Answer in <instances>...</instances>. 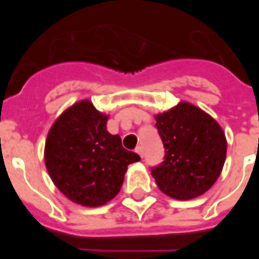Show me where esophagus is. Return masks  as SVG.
<instances>
[{"mask_svg": "<svg viewBox=\"0 0 259 259\" xmlns=\"http://www.w3.org/2000/svg\"><path fill=\"white\" fill-rule=\"evenodd\" d=\"M135 152H136L137 154L140 155L141 158L144 157V149H143V146H137V148H136V150H135Z\"/></svg>", "mask_w": 259, "mask_h": 259, "instance_id": "obj_1", "label": "esophagus"}]
</instances>
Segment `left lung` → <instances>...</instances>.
I'll return each instance as SVG.
<instances>
[{
    "label": "left lung",
    "mask_w": 259,
    "mask_h": 259,
    "mask_svg": "<svg viewBox=\"0 0 259 259\" xmlns=\"http://www.w3.org/2000/svg\"><path fill=\"white\" fill-rule=\"evenodd\" d=\"M155 120L164 157L150 170L159 189L176 200H191L209 191L221 175L227 153L221 125L188 102L158 114Z\"/></svg>",
    "instance_id": "obj_1"
}]
</instances>
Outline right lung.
I'll return each mask as SVG.
<instances>
[{
	"label": "right lung",
	"instance_id": "right-lung-1",
	"mask_svg": "<svg viewBox=\"0 0 259 259\" xmlns=\"http://www.w3.org/2000/svg\"><path fill=\"white\" fill-rule=\"evenodd\" d=\"M106 122L107 116L84 100L66 110L48 134V172L66 197L83 206L113 200L128 164L140 161V155L123 148L119 135L107 132Z\"/></svg>",
	"mask_w": 259,
	"mask_h": 259
}]
</instances>
